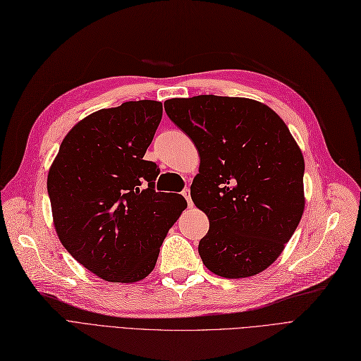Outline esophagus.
<instances>
[{
    "mask_svg": "<svg viewBox=\"0 0 361 361\" xmlns=\"http://www.w3.org/2000/svg\"><path fill=\"white\" fill-rule=\"evenodd\" d=\"M182 195L185 197V200L188 202V206H192V200H191V191H190L188 188H186V190H183V191H182Z\"/></svg>",
    "mask_w": 361,
    "mask_h": 361,
    "instance_id": "esophagus-1",
    "label": "esophagus"
}]
</instances>
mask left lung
Wrapping results in <instances>:
<instances>
[{"label":"left lung","mask_w":361,"mask_h":361,"mask_svg":"<svg viewBox=\"0 0 361 361\" xmlns=\"http://www.w3.org/2000/svg\"><path fill=\"white\" fill-rule=\"evenodd\" d=\"M164 109L200 155L191 198L209 218L198 243L203 264L228 279L258 275L275 263L303 215L299 145L276 111L251 98H171Z\"/></svg>","instance_id":"1"}]
</instances>
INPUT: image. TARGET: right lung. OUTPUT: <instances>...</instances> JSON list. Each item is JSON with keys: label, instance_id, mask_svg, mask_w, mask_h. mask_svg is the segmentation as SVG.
<instances>
[{"label": "right lung", "instance_id": "right-lung-1", "mask_svg": "<svg viewBox=\"0 0 361 361\" xmlns=\"http://www.w3.org/2000/svg\"><path fill=\"white\" fill-rule=\"evenodd\" d=\"M161 116L163 103L154 100L97 110L68 131L49 169L61 243L109 282L145 279L186 207L180 194L154 190L159 169L143 159Z\"/></svg>", "mask_w": 361, "mask_h": 361}]
</instances>
